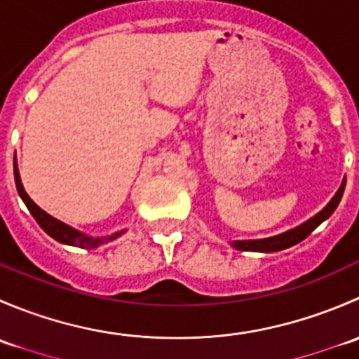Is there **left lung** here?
<instances>
[{"instance_id": "left-lung-1", "label": "left lung", "mask_w": 359, "mask_h": 359, "mask_svg": "<svg viewBox=\"0 0 359 359\" xmlns=\"http://www.w3.org/2000/svg\"><path fill=\"white\" fill-rule=\"evenodd\" d=\"M344 187H346V180L342 182V186L339 187V191L335 193V196L332 198V201L321 210L320 213L309 219L307 222L300 224V226L293 227V229L287 231V233H281L278 236H271V238H262V240H236V241H231L236 250H243V252H264V253H269V252H280V250L285 248H290L293 245L300 243L302 240H306L318 226H320L323 220H327L328 217L334 213V210L339 206L340 198L344 194Z\"/></svg>"}]
</instances>
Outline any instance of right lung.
I'll use <instances>...</instances> for the list:
<instances>
[{
	"label": "right lung",
	"instance_id": "add662e5",
	"mask_svg": "<svg viewBox=\"0 0 359 359\" xmlns=\"http://www.w3.org/2000/svg\"><path fill=\"white\" fill-rule=\"evenodd\" d=\"M13 172H15L17 191H19L20 198H22V201L25 203V206H27L29 212H31V215L34 217L36 222L39 224V227H41V229L45 231V233L48 234V236H52L53 240L59 241V243L71 245V247H79V248H85V250H92V248L100 247V245L107 243V241L116 240V238H119L123 233H125V231H118V233L111 234V236L93 238V236H88V234L81 233V231L74 229V227L67 226V224L60 222V220H57L55 217L48 215V213H46L45 210L39 208V206L36 205V203L32 201L31 198L27 196V193H25V191H24L22 182H20L19 168H17L15 159H13Z\"/></svg>",
	"mask_w": 359,
	"mask_h": 359
}]
</instances>
